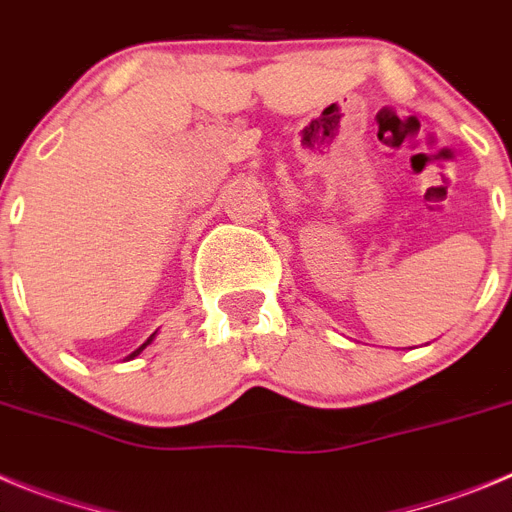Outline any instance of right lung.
Wrapping results in <instances>:
<instances>
[{
	"label": "right lung",
	"instance_id": "1",
	"mask_svg": "<svg viewBox=\"0 0 512 512\" xmlns=\"http://www.w3.org/2000/svg\"><path fill=\"white\" fill-rule=\"evenodd\" d=\"M153 339H155V334H153V336H150V339H147V342H145V344H142V347H140V349H135V352H132V354H130V359H132V357H137V354H140V352H142V349H145V347H147V344L153 342Z\"/></svg>",
	"mask_w": 512,
	"mask_h": 512
}]
</instances>
